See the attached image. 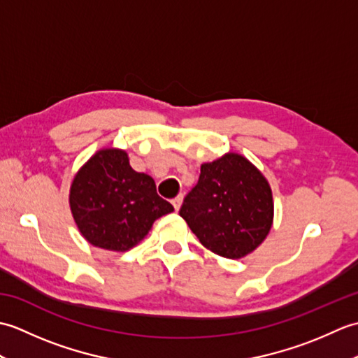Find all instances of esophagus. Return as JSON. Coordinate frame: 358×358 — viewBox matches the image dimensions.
Masks as SVG:
<instances>
[{
  "label": "esophagus",
  "instance_id": "34e87169",
  "mask_svg": "<svg viewBox=\"0 0 358 358\" xmlns=\"http://www.w3.org/2000/svg\"><path fill=\"white\" fill-rule=\"evenodd\" d=\"M181 203H183V195H178L177 199H173V200H172V204H173L175 210H180V208H181Z\"/></svg>",
  "mask_w": 358,
  "mask_h": 358
}]
</instances>
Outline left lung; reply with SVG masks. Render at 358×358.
Segmentation results:
<instances>
[{
  "mask_svg": "<svg viewBox=\"0 0 358 358\" xmlns=\"http://www.w3.org/2000/svg\"><path fill=\"white\" fill-rule=\"evenodd\" d=\"M180 215L212 252L238 260L268 237L273 223L269 181L246 157L227 152L201 164L199 183Z\"/></svg>",
  "mask_w": 358,
  "mask_h": 358,
  "instance_id": "8db88e82",
  "label": "left lung"
}]
</instances>
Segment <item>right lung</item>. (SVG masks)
Masks as SVG:
<instances>
[{
  "label": "right lung",
  "instance_id": "right-lung-1",
  "mask_svg": "<svg viewBox=\"0 0 358 358\" xmlns=\"http://www.w3.org/2000/svg\"><path fill=\"white\" fill-rule=\"evenodd\" d=\"M69 206L80 234L95 248L124 252L146 237L173 206L148 173L135 172L123 149L96 150L75 173Z\"/></svg>",
  "mask_w": 358,
  "mask_h": 358
}]
</instances>
